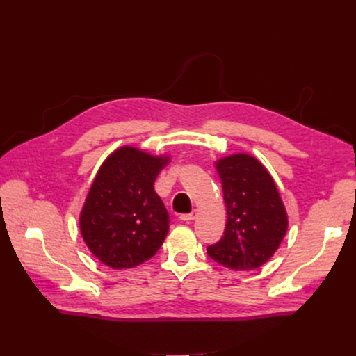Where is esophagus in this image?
<instances>
[{
    "label": "esophagus",
    "instance_id": "34e87169",
    "mask_svg": "<svg viewBox=\"0 0 356 356\" xmlns=\"http://www.w3.org/2000/svg\"><path fill=\"white\" fill-rule=\"evenodd\" d=\"M195 217H197V210H193L190 214H183L180 218L183 221H193Z\"/></svg>",
    "mask_w": 356,
    "mask_h": 356
}]
</instances>
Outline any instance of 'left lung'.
<instances>
[{
    "mask_svg": "<svg viewBox=\"0 0 356 356\" xmlns=\"http://www.w3.org/2000/svg\"><path fill=\"white\" fill-rule=\"evenodd\" d=\"M227 206L222 238L207 248L211 259L232 270H253L266 264L282 243L289 220L268 169L248 154L216 162Z\"/></svg>",
    "mask_w": 356,
    "mask_h": 356,
    "instance_id": "8db88e82",
    "label": "left lung"
}]
</instances>
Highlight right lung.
Listing matches in <instances>:
<instances>
[{
  "instance_id": "right-lung-1",
  "label": "right lung",
  "mask_w": 356,
  "mask_h": 356,
  "mask_svg": "<svg viewBox=\"0 0 356 356\" xmlns=\"http://www.w3.org/2000/svg\"><path fill=\"white\" fill-rule=\"evenodd\" d=\"M170 156L122 146L99 166L80 213L92 255L111 269H131L155 255L169 232V214L154 183Z\"/></svg>"
}]
</instances>
